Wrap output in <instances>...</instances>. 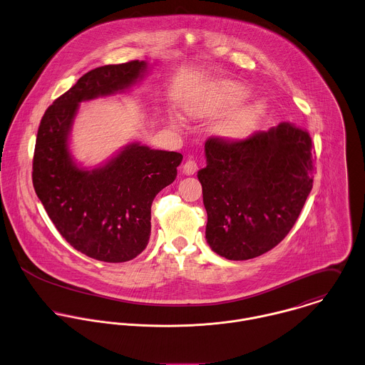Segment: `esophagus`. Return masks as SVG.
I'll return each mask as SVG.
<instances>
[{
  "label": "esophagus",
  "instance_id": "obj_1",
  "mask_svg": "<svg viewBox=\"0 0 365 365\" xmlns=\"http://www.w3.org/2000/svg\"><path fill=\"white\" fill-rule=\"evenodd\" d=\"M183 172L186 173V175H193V173H196L197 172V163L195 162V160H187L185 165H183Z\"/></svg>",
  "mask_w": 365,
  "mask_h": 365
}]
</instances>
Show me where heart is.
<instances>
[{"mask_svg": "<svg viewBox=\"0 0 365 365\" xmlns=\"http://www.w3.org/2000/svg\"><path fill=\"white\" fill-rule=\"evenodd\" d=\"M246 98H247L246 88H243L242 85H237V83H225L217 89L210 105H207V106L192 105L189 108V110L193 116H202L212 110H222V109L233 108V106L242 103ZM260 113H262V108L257 103L240 109L239 112L232 115L225 122V125H223L225 135L235 138V139H242V138L247 136L252 132V129L255 128Z\"/></svg>", "mask_w": 365, "mask_h": 365, "instance_id": "b5f03b06", "label": "heart"}]
</instances>
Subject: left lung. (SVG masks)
<instances>
[{"mask_svg": "<svg viewBox=\"0 0 365 365\" xmlns=\"http://www.w3.org/2000/svg\"><path fill=\"white\" fill-rule=\"evenodd\" d=\"M205 155L207 165L197 178L212 250L229 260H249L276 247L313 187L309 132L282 122L245 140L210 138Z\"/></svg>", "mask_w": 365, "mask_h": 365, "instance_id": "left-lung-1", "label": "left lung"}]
</instances>
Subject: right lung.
Returning <instances> with one entry per match:
<instances>
[{
  "mask_svg": "<svg viewBox=\"0 0 365 365\" xmlns=\"http://www.w3.org/2000/svg\"><path fill=\"white\" fill-rule=\"evenodd\" d=\"M146 71L145 61H130L86 72L45 110L36 133L32 183L38 199L73 249L106 263H123L145 250L152 202L176 179L183 156L133 142L88 169L75 162L69 136L81 102L122 93Z\"/></svg>",
  "mask_w": 365,
  "mask_h": 365,
  "instance_id": "obj_1",
  "label": "right lung"
}]
</instances>
